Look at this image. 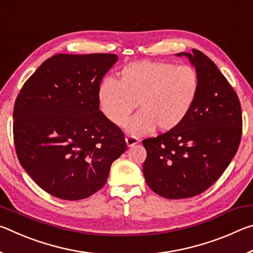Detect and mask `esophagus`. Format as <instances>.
Masks as SVG:
<instances>
[{
    "instance_id": "34e87169",
    "label": "esophagus",
    "mask_w": 253,
    "mask_h": 253,
    "mask_svg": "<svg viewBox=\"0 0 253 253\" xmlns=\"http://www.w3.org/2000/svg\"><path fill=\"white\" fill-rule=\"evenodd\" d=\"M125 139H126V144H127L128 147H131V146H134V145L139 143V139L137 138V137H135V136L128 135V136H126Z\"/></svg>"
}]
</instances>
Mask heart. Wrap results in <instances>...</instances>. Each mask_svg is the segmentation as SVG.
<instances>
[{"label":"heart","instance_id":"obj_1","mask_svg":"<svg viewBox=\"0 0 253 253\" xmlns=\"http://www.w3.org/2000/svg\"><path fill=\"white\" fill-rule=\"evenodd\" d=\"M199 90L200 78L193 67L142 60L123 67L118 80H102L97 98L102 115L116 126L138 105L141 111L126 121L125 128L140 135L155 127L160 131L178 127L193 108Z\"/></svg>","mask_w":253,"mask_h":253}]
</instances>
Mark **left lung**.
I'll use <instances>...</instances> for the list:
<instances>
[{"label": "left lung", "instance_id": "obj_1", "mask_svg": "<svg viewBox=\"0 0 253 253\" xmlns=\"http://www.w3.org/2000/svg\"><path fill=\"white\" fill-rule=\"evenodd\" d=\"M186 55L200 78L193 108L173 130L143 140L147 185L165 199L203 193L228 168L242 136V111L237 92L211 59L200 50Z\"/></svg>", "mask_w": 253, "mask_h": 253}]
</instances>
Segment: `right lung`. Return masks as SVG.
Wrapping results in <instances>:
<instances>
[{
    "instance_id": "1",
    "label": "right lung",
    "mask_w": 253,
    "mask_h": 253,
    "mask_svg": "<svg viewBox=\"0 0 253 253\" xmlns=\"http://www.w3.org/2000/svg\"><path fill=\"white\" fill-rule=\"evenodd\" d=\"M113 53L55 54L25 81L13 109L20 164L46 193L89 198L125 153V135L99 110L97 90Z\"/></svg>"
}]
</instances>
